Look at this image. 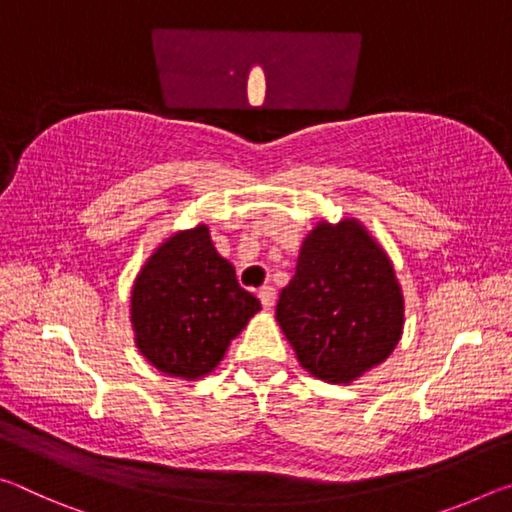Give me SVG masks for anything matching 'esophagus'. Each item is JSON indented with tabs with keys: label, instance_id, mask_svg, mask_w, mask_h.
Wrapping results in <instances>:
<instances>
[{
	"label": "esophagus",
	"instance_id": "1",
	"mask_svg": "<svg viewBox=\"0 0 512 512\" xmlns=\"http://www.w3.org/2000/svg\"><path fill=\"white\" fill-rule=\"evenodd\" d=\"M259 300H262V307L268 311L275 305V289L273 287H262L259 289Z\"/></svg>",
	"mask_w": 512,
	"mask_h": 512
}]
</instances>
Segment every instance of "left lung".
I'll return each mask as SVG.
<instances>
[{"mask_svg": "<svg viewBox=\"0 0 512 512\" xmlns=\"http://www.w3.org/2000/svg\"><path fill=\"white\" fill-rule=\"evenodd\" d=\"M275 318L311 377L352 384L402 339L404 296L391 257L352 216L318 221Z\"/></svg>", "mask_w": 512, "mask_h": 512, "instance_id": "left-lung-1", "label": "left lung"}]
</instances>
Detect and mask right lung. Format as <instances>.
Instances as JSON below:
<instances>
[{
    "label": "right lung",
    "instance_id": "add662e5",
    "mask_svg": "<svg viewBox=\"0 0 512 512\" xmlns=\"http://www.w3.org/2000/svg\"><path fill=\"white\" fill-rule=\"evenodd\" d=\"M259 309L239 287L235 266L216 253L205 223L164 239L131 291L137 350L153 368L185 381L210 375Z\"/></svg>",
    "mask_w": 512,
    "mask_h": 512
}]
</instances>
